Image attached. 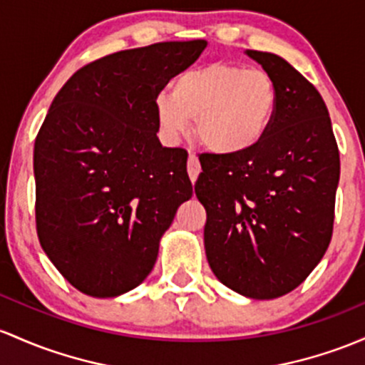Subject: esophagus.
I'll use <instances>...</instances> for the list:
<instances>
[{
    "mask_svg": "<svg viewBox=\"0 0 365 365\" xmlns=\"http://www.w3.org/2000/svg\"><path fill=\"white\" fill-rule=\"evenodd\" d=\"M187 171H189L190 182L195 183L199 173H201V163H199L197 155H194V154L189 155V166H187Z\"/></svg>",
    "mask_w": 365,
    "mask_h": 365,
    "instance_id": "1",
    "label": "esophagus"
}]
</instances>
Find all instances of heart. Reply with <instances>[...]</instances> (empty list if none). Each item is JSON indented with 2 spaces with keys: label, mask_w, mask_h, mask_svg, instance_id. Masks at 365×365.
<instances>
[{
  "label": "heart",
  "mask_w": 365,
  "mask_h": 365,
  "mask_svg": "<svg viewBox=\"0 0 365 365\" xmlns=\"http://www.w3.org/2000/svg\"><path fill=\"white\" fill-rule=\"evenodd\" d=\"M279 107L274 78L241 63L213 62L175 78L171 97L155 100V121L168 142L194 135L206 150L223 158L247 154L265 140Z\"/></svg>",
  "instance_id": "obj_1"
}]
</instances>
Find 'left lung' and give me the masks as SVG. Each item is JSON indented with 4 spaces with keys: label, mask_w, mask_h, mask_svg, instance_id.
Wrapping results in <instances>:
<instances>
[{
    "label": "left lung",
    "mask_w": 365,
    "mask_h": 365,
    "mask_svg": "<svg viewBox=\"0 0 365 365\" xmlns=\"http://www.w3.org/2000/svg\"><path fill=\"white\" fill-rule=\"evenodd\" d=\"M246 55L277 85L275 119L247 154L202 159L195 195L216 279L246 298L274 299L296 289L329 246L339 152L315 86L279 55Z\"/></svg>",
    "instance_id": "8db88e82"
}]
</instances>
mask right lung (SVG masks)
Masks as SVG:
<instances>
[{
    "label": "right lung",
    "mask_w": 365,
    "mask_h": 365,
    "mask_svg": "<svg viewBox=\"0 0 365 365\" xmlns=\"http://www.w3.org/2000/svg\"><path fill=\"white\" fill-rule=\"evenodd\" d=\"M207 41H166L95 60L62 86L34 143L36 227L76 289L115 298L154 268L192 197L187 152L158 138L155 100Z\"/></svg>",
    "instance_id": "right-lung-1"
}]
</instances>
